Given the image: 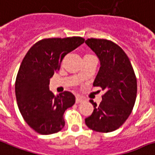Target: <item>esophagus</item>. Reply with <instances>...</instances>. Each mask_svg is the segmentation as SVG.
Returning a JSON list of instances; mask_svg holds the SVG:
<instances>
[{
  "label": "esophagus",
  "mask_w": 155,
  "mask_h": 155,
  "mask_svg": "<svg viewBox=\"0 0 155 155\" xmlns=\"http://www.w3.org/2000/svg\"><path fill=\"white\" fill-rule=\"evenodd\" d=\"M85 101V99L82 98V97H79V96H77L76 97V104H78V103H81V102H83Z\"/></svg>",
  "instance_id": "obj_1"
}]
</instances>
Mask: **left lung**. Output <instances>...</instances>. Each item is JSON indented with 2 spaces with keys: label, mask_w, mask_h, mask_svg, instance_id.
<instances>
[{
  "label": "left lung",
  "mask_w": 155,
  "mask_h": 155,
  "mask_svg": "<svg viewBox=\"0 0 155 155\" xmlns=\"http://www.w3.org/2000/svg\"><path fill=\"white\" fill-rule=\"evenodd\" d=\"M85 43L101 63L93 85L101 87L105 94L99 106L90 100L94 111L85 122L97 132H112L119 128L132 112L137 96V78L130 61L119 45L96 38H89Z\"/></svg>",
  "instance_id": "obj_1"
}]
</instances>
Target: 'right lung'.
<instances>
[{"label":"right lung","mask_w":155,"mask_h":155,"mask_svg":"<svg viewBox=\"0 0 155 155\" xmlns=\"http://www.w3.org/2000/svg\"><path fill=\"white\" fill-rule=\"evenodd\" d=\"M84 41L81 37L42 39L22 61L15 82L16 98L24 120L37 133H58L65 126L63 115L74 106L75 97L69 91L55 96L49 90V79L59 70L64 57Z\"/></svg>","instance_id":"add662e5"}]
</instances>
